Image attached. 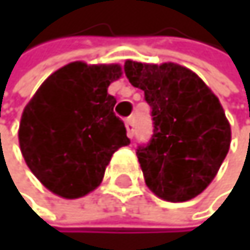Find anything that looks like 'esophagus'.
I'll return each mask as SVG.
<instances>
[{"label":"esophagus","instance_id":"obj_1","mask_svg":"<svg viewBox=\"0 0 250 250\" xmlns=\"http://www.w3.org/2000/svg\"><path fill=\"white\" fill-rule=\"evenodd\" d=\"M126 129H127V136L133 138V118L126 120Z\"/></svg>","mask_w":250,"mask_h":250}]
</instances>
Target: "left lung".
Returning <instances> with one entry per match:
<instances>
[{
	"instance_id": "obj_1",
	"label": "left lung",
	"mask_w": 250,
	"mask_h": 250,
	"mask_svg": "<svg viewBox=\"0 0 250 250\" xmlns=\"http://www.w3.org/2000/svg\"><path fill=\"white\" fill-rule=\"evenodd\" d=\"M124 73L151 108L153 136L136 148L146 185L171 203L198 196L216 177L231 144L219 99L196 73L175 62L127 60Z\"/></svg>"
}]
</instances>
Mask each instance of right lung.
Returning a JSON list of instances; mask_svg holds the SVG:
<instances>
[{"label": "right lung", "mask_w": 250, "mask_h": 250, "mask_svg": "<svg viewBox=\"0 0 250 250\" xmlns=\"http://www.w3.org/2000/svg\"><path fill=\"white\" fill-rule=\"evenodd\" d=\"M121 78L118 64L70 62L47 78L26 104L19 146L40 183L67 199L94 190L112 154L130 139L114 114L108 87Z\"/></svg>", "instance_id": "1"}]
</instances>
